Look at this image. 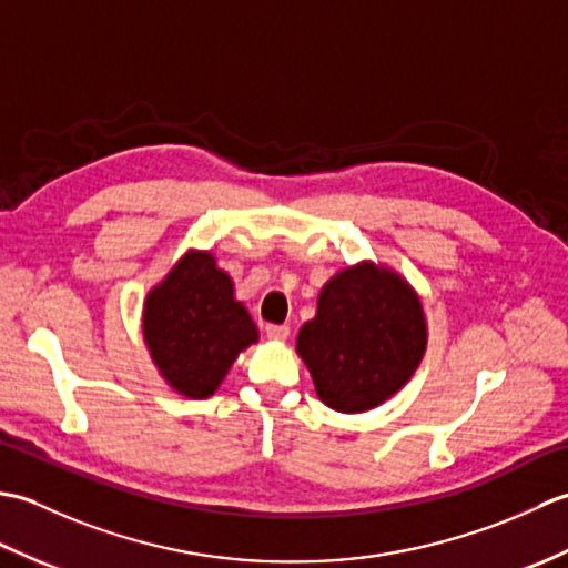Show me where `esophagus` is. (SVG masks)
Listing matches in <instances>:
<instances>
[{"instance_id":"esophagus-1","label":"esophagus","mask_w":568,"mask_h":568,"mask_svg":"<svg viewBox=\"0 0 568 568\" xmlns=\"http://www.w3.org/2000/svg\"><path fill=\"white\" fill-rule=\"evenodd\" d=\"M265 336H268L271 342H285L287 336H291V327H287V324H268V327H265Z\"/></svg>"}]
</instances>
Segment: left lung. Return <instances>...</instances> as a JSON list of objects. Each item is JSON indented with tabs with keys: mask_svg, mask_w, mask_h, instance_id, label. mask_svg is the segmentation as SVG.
<instances>
[{
	"mask_svg": "<svg viewBox=\"0 0 568 568\" xmlns=\"http://www.w3.org/2000/svg\"><path fill=\"white\" fill-rule=\"evenodd\" d=\"M422 305L400 275L361 263L324 285L317 315L297 334L320 400L336 413H366L388 400L425 356Z\"/></svg>",
	"mask_w": 568,
	"mask_h": 568,
	"instance_id": "1",
	"label": "left lung"
}]
</instances>
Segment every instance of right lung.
Masks as SVG:
<instances>
[{"mask_svg": "<svg viewBox=\"0 0 568 568\" xmlns=\"http://www.w3.org/2000/svg\"><path fill=\"white\" fill-rule=\"evenodd\" d=\"M143 336L153 364L178 393L207 397L239 352L258 339V329L212 253L190 251L149 293Z\"/></svg>", "mask_w": 568, "mask_h": 568, "instance_id": "add662e5", "label": "right lung"}]
</instances>
